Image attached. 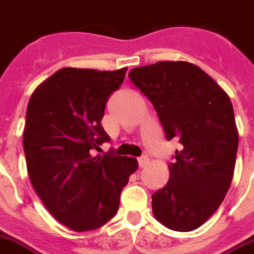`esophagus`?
Segmentation results:
<instances>
[{
    "mask_svg": "<svg viewBox=\"0 0 254 254\" xmlns=\"http://www.w3.org/2000/svg\"><path fill=\"white\" fill-rule=\"evenodd\" d=\"M148 164V158L147 156H142V158H139L138 159V166L141 167V168H143V167H146Z\"/></svg>",
    "mask_w": 254,
    "mask_h": 254,
    "instance_id": "esophagus-1",
    "label": "esophagus"
}]
</instances>
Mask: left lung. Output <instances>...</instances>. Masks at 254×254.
I'll list each match as a JSON object with an SVG mask.
<instances>
[{"label":"left lung","mask_w":254,"mask_h":254,"mask_svg":"<svg viewBox=\"0 0 254 254\" xmlns=\"http://www.w3.org/2000/svg\"><path fill=\"white\" fill-rule=\"evenodd\" d=\"M129 78L152 103L167 139L181 143L170 180L152 194V214L170 230H195L218 210L234 177L239 131L230 96L187 61L134 67Z\"/></svg>","instance_id":"1"}]
</instances>
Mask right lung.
Masks as SVG:
<instances>
[{"instance_id":"add662e5","label":"right lung","mask_w":254,"mask_h":254,"mask_svg":"<svg viewBox=\"0 0 254 254\" xmlns=\"http://www.w3.org/2000/svg\"><path fill=\"white\" fill-rule=\"evenodd\" d=\"M127 70L64 67L35 88L27 106L23 150L31 184L49 213L77 232L115 216L138 168L134 158L91 151L109 141L100 121Z\"/></svg>"}]
</instances>
